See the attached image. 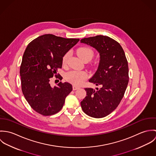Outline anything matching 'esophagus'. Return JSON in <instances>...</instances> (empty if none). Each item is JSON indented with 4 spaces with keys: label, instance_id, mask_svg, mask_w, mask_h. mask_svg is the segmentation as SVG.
I'll list each match as a JSON object with an SVG mask.
<instances>
[{
    "label": "esophagus",
    "instance_id": "obj_1",
    "mask_svg": "<svg viewBox=\"0 0 156 156\" xmlns=\"http://www.w3.org/2000/svg\"><path fill=\"white\" fill-rule=\"evenodd\" d=\"M79 88V87H76V86H75V85H73V89L74 90H77V89H78Z\"/></svg>",
    "mask_w": 156,
    "mask_h": 156
}]
</instances>
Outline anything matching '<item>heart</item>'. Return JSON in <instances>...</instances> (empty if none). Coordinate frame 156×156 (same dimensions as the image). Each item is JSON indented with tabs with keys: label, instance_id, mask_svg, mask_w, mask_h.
Here are the masks:
<instances>
[{
	"label": "heart",
	"instance_id": "obj_1",
	"mask_svg": "<svg viewBox=\"0 0 156 156\" xmlns=\"http://www.w3.org/2000/svg\"><path fill=\"white\" fill-rule=\"evenodd\" d=\"M77 54L80 58L83 61H89L94 56V51L88 47H81L77 51ZM68 53H66L63 58V64H66ZM88 78V74L83 71H70L66 74V79L67 81L74 84L80 85L83 83Z\"/></svg>",
	"mask_w": 156,
	"mask_h": 156
}]
</instances>
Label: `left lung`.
<instances>
[{
    "label": "left lung",
    "instance_id": "8db88e82",
    "mask_svg": "<svg viewBox=\"0 0 156 156\" xmlns=\"http://www.w3.org/2000/svg\"><path fill=\"white\" fill-rule=\"evenodd\" d=\"M80 42L100 53L98 69L89 82L101 87L96 90L85 88L87 96L81 101V107L91 117L103 118L118 107L124 97L129 80L128 62L121 45L109 37L97 35L83 38Z\"/></svg>",
    "mask_w": 156,
    "mask_h": 156
}]
</instances>
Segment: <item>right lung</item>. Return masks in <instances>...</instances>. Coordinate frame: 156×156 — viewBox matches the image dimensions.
Returning a JSON list of instances; mask_svg holds the SVG:
<instances>
[{
	"mask_svg": "<svg viewBox=\"0 0 156 156\" xmlns=\"http://www.w3.org/2000/svg\"><path fill=\"white\" fill-rule=\"evenodd\" d=\"M79 41L45 34L27 45L20 74L23 94L35 111L49 116L62 108L66 97L73 90L72 85L60 82L58 86L51 87L50 80L54 74L57 76L56 71L62 68L63 57Z\"/></svg>",
	"mask_w": 156,
	"mask_h": 156,
	"instance_id": "1",
	"label": "right lung"
}]
</instances>
